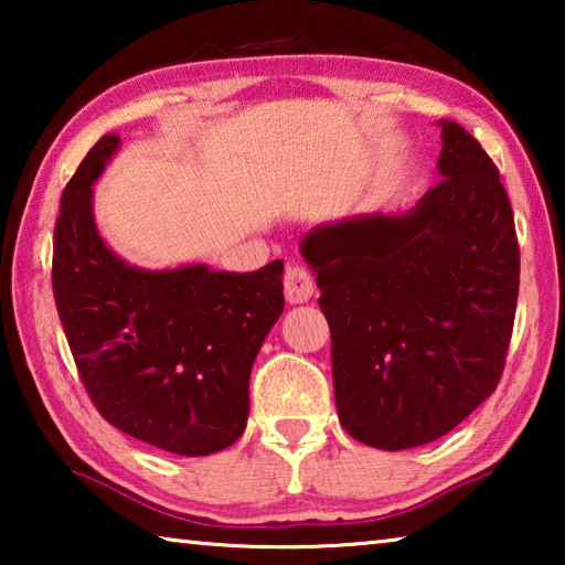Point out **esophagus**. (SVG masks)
<instances>
[{"label": "esophagus", "instance_id": "1", "mask_svg": "<svg viewBox=\"0 0 565 565\" xmlns=\"http://www.w3.org/2000/svg\"><path fill=\"white\" fill-rule=\"evenodd\" d=\"M313 291H317V284H313V274L306 269L303 264L291 262L286 266L284 274V294L289 303H303L309 301Z\"/></svg>", "mask_w": 565, "mask_h": 565}]
</instances>
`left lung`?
<instances>
[{
  "label": "left lung",
  "instance_id": "1",
  "mask_svg": "<svg viewBox=\"0 0 565 565\" xmlns=\"http://www.w3.org/2000/svg\"><path fill=\"white\" fill-rule=\"evenodd\" d=\"M438 127L441 179L411 212L347 218L301 242L331 329L339 420L384 451L436 441L493 394L519 301L499 169L461 124Z\"/></svg>",
  "mask_w": 565,
  "mask_h": 565
}]
</instances>
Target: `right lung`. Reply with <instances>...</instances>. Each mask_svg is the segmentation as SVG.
I'll return each mask as SVG.
<instances>
[{
    "instance_id": "obj_1",
    "label": "right lung",
    "mask_w": 565,
    "mask_h": 565,
    "mask_svg": "<svg viewBox=\"0 0 565 565\" xmlns=\"http://www.w3.org/2000/svg\"><path fill=\"white\" fill-rule=\"evenodd\" d=\"M117 147L107 134L89 149L54 226L52 289L74 363L119 431L179 456L224 451L244 434L254 359L284 311V262L252 274L121 262L92 212Z\"/></svg>"
}]
</instances>
